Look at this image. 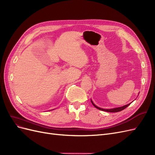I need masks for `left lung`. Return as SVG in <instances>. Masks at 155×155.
<instances>
[{"instance_id":"left-lung-1","label":"left lung","mask_w":155,"mask_h":155,"mask_svg":"<svg viewBox=\"0 0 155 155\" xmlns=\"http://www.w3.org/2000/svg\"><path fill=\"white\" fill-rule=\"evenodd\" d=\"M91 102L92 103V104L95 106V107L96 108H97L100 110H102V111H107V112H118V111H120L122 110H123L124 109H125L126 108H127V106H128L130 104H127L126 105H124L123 106H122V107H119V108H112V109H103V108H99L98 107V106H96L95 104H94V103L92 102V101L91 100Z\"/></svg>"}]
</instances>
